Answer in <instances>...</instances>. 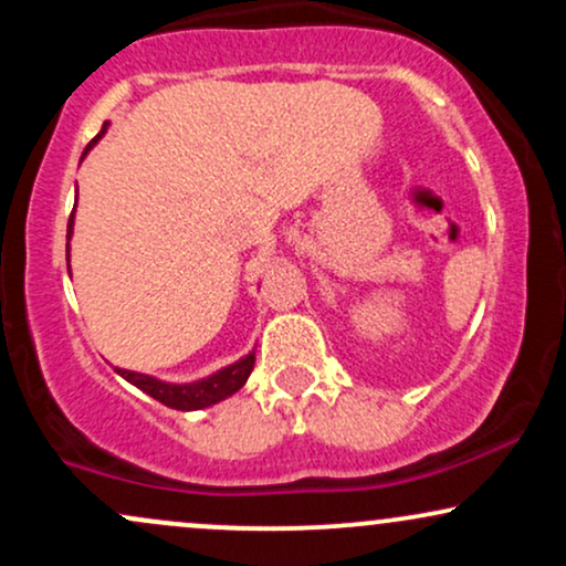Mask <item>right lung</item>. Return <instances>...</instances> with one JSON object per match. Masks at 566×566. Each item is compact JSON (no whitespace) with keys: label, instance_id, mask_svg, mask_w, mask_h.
<instances>
[{"label":"right lung","instance_id":"add662e5","mask_svg":"<svg viewBox=\"0 0 566 566\" xmlns=\"http://www.w3.org/2000/svg\"><path fill=\"white\" fill-rule=\"evenodd\" d=\"M108 129V122H103V129L95 135L93 140H90V146L84 148L82 159L87 157L90 151H93V146L97 140L106 135ZM74 212H76V205H74ZM74 212H71L69 218V231H66V261H69V276H71V237H74ZM252 367H255V348L250 350V354H244L242 359L231 361V365L216 369L212 375H205V378L199 380H188V382H170V380H159L154 378V375H146V373H135V369H122V367H114L116 373L122 375L127 382H133L135 388H140L143 394H148L151 399L161 401L165 407L170 409H180V412H193V409H207L212 405H218V401L229 399L239 391V388L244 386L247 378H250Z\"/></svg>","mask_w":566,"mask_h":566}]
</instances>
